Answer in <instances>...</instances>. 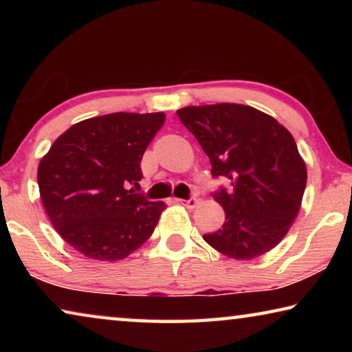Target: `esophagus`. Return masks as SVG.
Segmentation results:
<instances>
[{"label":"esophagus","instance_id":"esophagus-1","mask_svg":"<svg viewBox=\"0 0 352 352\" xmlns=\"http://www.w3.org/2000/svg\"><path fill=\"white\" fill-rule=\"evenodd\" d=\"M177 201H178V204H180V205H183L184 208H188V210H192V208H195V205H197V199H195V197H190V199H188V200L178 199Z\"/></svg>","mask_w":352,"mask_h":352}]
</instances>
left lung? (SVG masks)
<instances>
[{
    "label": "left lung",
    "mask_w": 352,
    "mask_h": 352,
    "mask_svg": "<svg viewBox=\"0 0 352 352\" xmlns=\"http://www.w3.org/2000/svg\"><path fill=\"white\" fill-rule=\"evenodd\" d=\"M177 115L210 158L212 177L233 186L212 194L225 222L204 239L239 261L270 252L287 234L306 189V164L294 136L248 105L184 107Z\"/></svg>",
    "instance_id": "1"
}]
</instances>
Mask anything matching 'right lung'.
<instances>
[{
    "label": "right lung",
    "instance_id": "right-lung-1",
    "mask_svg": "<svg viewBox=\"0 0 352 352\" xmlns=\"http://www.w3.org/2000/svg\"><path fill=\"white\" fill-rule=\"evenodd\" d=\"M164 119L162 111L85 119L41 158L37 182L47 217L87 258L124 259L152 236L166 205L127 188L142 178V155Z\"/></svg>",
    "mask_w": 352,
    "mask_h": 352
}]
</instances>
